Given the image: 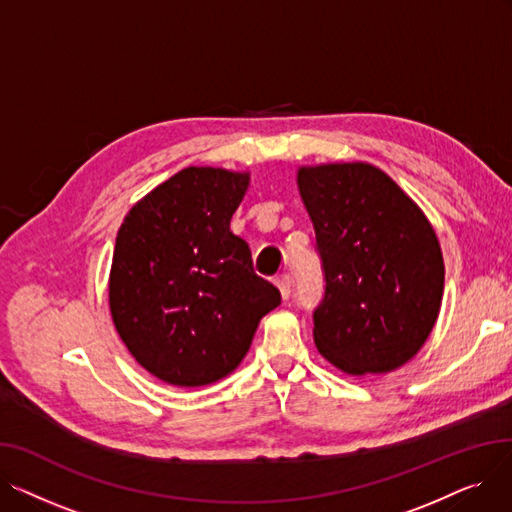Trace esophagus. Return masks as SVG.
I'll return each instance as SVG.
<instances>
[{
	"label": "esophagus",
	"mask_w": 512,
	"mask_h": 512,
	"mask_svg": "<svg viewBox=\"0 0 512 512\" xmlns=\"http://www.w3.org/2000/svg\"><path fill=\"white\" fill-rule=\"evenodd\" d=\"M292 286H294L292 276L284 274V276H280V278H278V288H280V294H282V299H284V301H288V299L292 297Z\"/></svg>",
	"instance_id": "esophagus-1"
}]
</instances>
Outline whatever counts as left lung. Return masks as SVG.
Here are the masks:
<instances>
[{
	"label": "left lung",
	"instance_id": "1",
	"mask_svg": "<svg viewBox=\"0 0 512 512\" xmlns=\"http://www.w3.org/2000/svg\"><path fill=\"white\" fill-rule=\"evenodd\" d=\"M315 228L324 299L313 340L351 375L388 373L417 355L440 313L444 261L423 211L363 161L299 168Z\"/></svg>",
	"mask_w": 512,
	"mask_h": 512
}]
</instances>
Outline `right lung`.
<instances>
[{
  "label": "right lung",
  "instance_id": "1",
  "mask_svg": "<svg viewBox=\"0 0 512 512\" xmlns=\"http://www.w3.org/2000/svg\"><path fill=\"white\" fill-rule=\"evenodd\" d=\"M251 176L184 168L124 218L110 272V311L130 351L161 382L195 388L247 355L280 290L253 270L230 220Z\"/></svg>",
  "mask_w": 512,
  "mask_h": 512
}]
</instances>
